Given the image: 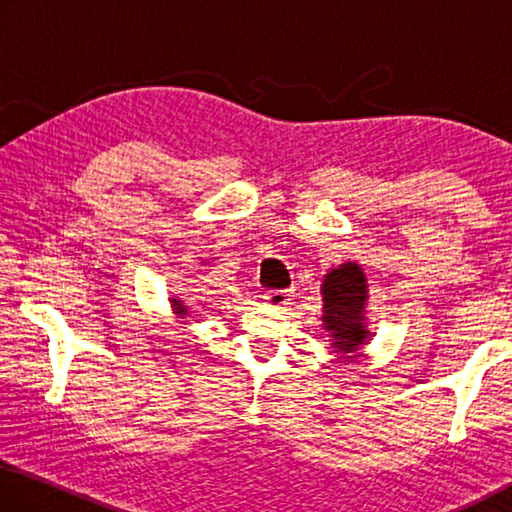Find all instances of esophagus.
<instances>
[{
    "label": "esophagus",
    "instance_id": "1",
    "mask_svg": "<svg viewBox=\"0 0 512 512\" xmlns=\"http://www.w3.org/2000/svg\"><path fill=\"white\" fill-rule=\"evenodd\" d=\"M263 299L274 308H283L290 303V292L288 290H270V292H265Z\"/></svg>",
    "mask_w": 512,
    "mask_h": 512
}]
</instances>
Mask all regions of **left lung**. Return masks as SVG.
<instances>
[{
	"label": "left lung",
	"instance_id": "left-lung-1",
	"mask_svg": "<svg viewBox=\"0 0 512 512\" xmlns=\"http://www.w3.org/2000/svg\"><path fill=\"white\" fill-rule=\"evenodd\" d=\"M324 294V328L333 337L339 353H353L366 344L369 330L364 326L366 279L360 265L346 263L330 270L321 285Z\"/></svg>",
	"mask_w": 512,
	"mask_h": 512
}]
</instances>
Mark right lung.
Instances as JSON below:
<instances>
[{"mask_svg":"<svg viewBox=\"0 0 512 512\" xmlns=\"http://www.w3.org/2000/svg\"><path fill=\"white\" fill-rule=\"evenodd\" d=\"M173 308H175V312H177V315H186V308L182 306V301H177V299H173Z\"/></svg>","mask_w":512,"mask_h":512,"instance_id":"obj_1","label":"right lung"}]
</instances>
